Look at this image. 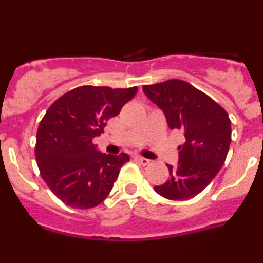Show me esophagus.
<instances>
[{
  "label": "esophagus",
  "instance_id": "34e87169",
  "mask_svg": "<svg viewBox=\"0 0 263 263\" xmlns=\"http://www.w3.org/2000/svg\"><path fill=\"white\" fill-rule=\"evenodd\" d=\"M134 159L138 163V164H141V165H148L151 163L149 159L143 158V157H141V156H135Z\"/></svg>",
  "mask_w": 263,
  "mask_h": 263
}]
</instances>
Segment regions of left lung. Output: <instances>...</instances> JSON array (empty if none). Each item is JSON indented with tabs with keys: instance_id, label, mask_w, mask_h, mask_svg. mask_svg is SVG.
Listing matches in <instances>:
<instances>
[{
	"instance_id": "obj_1",
	"label": "left lung",
	"mask_w": 263,
	"mask_h": 263,
	"mask_svg": "<svg viewBox=\"0 0 263 263\" xmlns=\"http://www.w3.org/2000/svg\"><path fill=\"white\" fill-rule=\"evenodd\" d=\"M143 92L164 114L168 127L179 129L185 142L170 179L155 190L171 200H186L209 185L224 165L231 142V121L213 99L183 80L144 85Z\"/></svg>"
}]
</instances>
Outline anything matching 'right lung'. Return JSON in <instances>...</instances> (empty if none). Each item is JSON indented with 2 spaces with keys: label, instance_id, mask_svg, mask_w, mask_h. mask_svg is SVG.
Here are the masks:
<instances>
[{
  "label": "right lung",
  "instance_id": "right-lung-1",
  "mask_svg": "<svg viewBox=\"0 0 263 263\" xmlns=\"http://www.w3.org/2000/svg\"><path fill=\"white\" fill-rule=\"evenodd\" d=\"M136 92V86H79L48 108L37 131L35 159L42 178L63 203L90 209L110 194L129 157L102 153L92 138L104 132L108 120Z\"/></svg>",
  "mask_w": 263,
  "mask_h": 263
}]
</instances>
